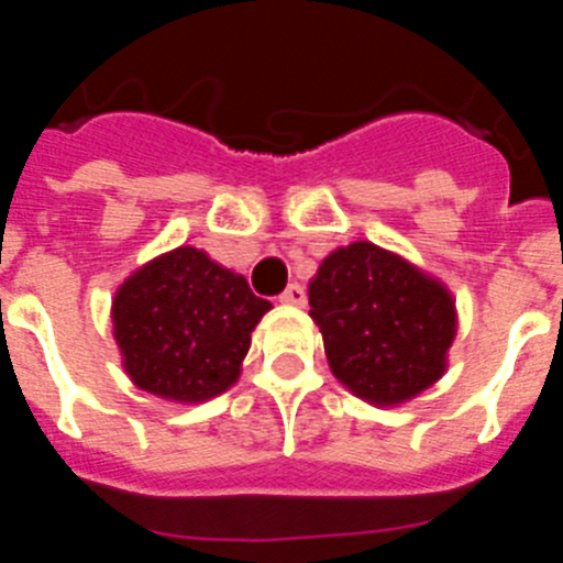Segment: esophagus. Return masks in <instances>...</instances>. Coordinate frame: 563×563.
Masks as SVG:
<instances>
[{"instance_id": "1", "label": "esophagus", "mask_w": 563, "mask_h": 563, "mask_svg": "<svg viewBox=\"0 0 563 563\" xmlns=\"http://www.w3.org/2000/svg\"><path fill=\"white\" fill-rule=\"evenodd\" d=\"M278 301H282V305H290V307H305L307 305L305 287L292 282V285H287V290L278 296Z\"/></svg>"}]
</instances>
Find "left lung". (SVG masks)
<instances>
[{
	"instance_id": "8db88e82",
	"label": "left lung",
	"mask_w": 563,
	"mask_h": 563,
	"mask_svg": "<svg viewBox=\"0 0 563 563\" xmlns=\"http://www.w3.org/2000/svg\"><path fill=\"white\" fill-rule=\"evenodd\" d=\"M307 292L332 375L363 402L395 409L449 369L454 296L400 253L363 239L335 247Z\"/></svg>"
}]
</instances>
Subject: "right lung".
<instances>
[{"instance_id": "add662e5", "label": "right lung", "mask_w": 563, "mask_h": 563, "mask_svg": "<svg viewBox=\"0 0 563 563\" xmlns=\"http://www.w3.org/2000/svg\"><path fill=\"white\" fill-rule=\"evenodd\" d=\"M271 301L206 251L180 245L148 258L112 298V335L123 372L168 402H206L239 380L251 332Z\"/></svg>"}]
</instances>
